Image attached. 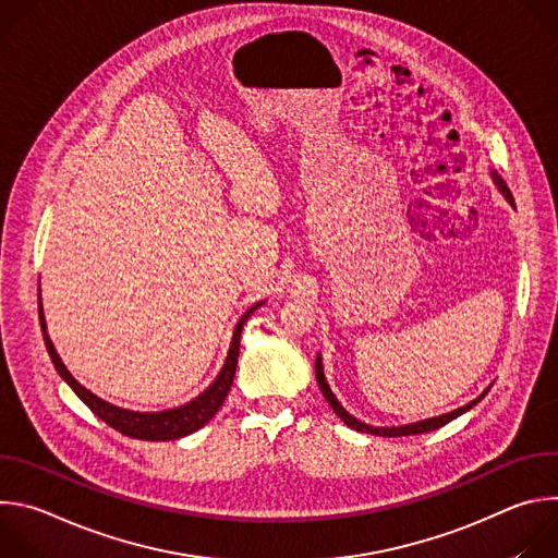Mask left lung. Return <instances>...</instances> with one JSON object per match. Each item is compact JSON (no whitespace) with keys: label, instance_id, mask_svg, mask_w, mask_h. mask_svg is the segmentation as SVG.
I'll use <instances>...</instances> for the list:
<instances>
[{"label":"left lung","instance_id":"obj_1","mask_svg":"<svg viewBox=\"0 0 558 558\" xmlns=\"http://www.w3.org/2000/svg\"><path fill=\"white\" fill-rule=\"evenodd\" d=\"M493 177H495V181H497V185H499V190H501V194L508 198V203L510 205H514V201H512V194H510V190H508V185H506V181L497 174V172H493ZM315 379H317V386H320V390H323V395H325V400L329 402V407L333 409V413L349 426V428H353V430H357V433H371V435H379V437H407V435H422V433H430V430H437V428H441V426H446L448 422H452L454 417H459V415H463L465 411H470L476 402H482L484 400V395L490 390V388H486L484 390V395L482 397H476V400H472L470 404H465V407H461V409H457V411H452V413H446V415H439V417H433V420H424V422H417V424H409V426H397V428H373V426H366V424H362L360 420H355L353 415H349L344 409H342V404L336 400V395L331 392V388H329V384H327V379H325V371H323V362H320V355L315 357Z\"/></svg>","mask_w":558,"mask_h":558}]
</instances>
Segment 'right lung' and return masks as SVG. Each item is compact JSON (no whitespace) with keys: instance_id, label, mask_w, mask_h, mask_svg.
<instances>
[{"instance_id":"right-lung-1","label":"right lung","mask_w":558,"mask_h":558,"mask_svg":"<svg viewBox=\"0 0 558 558\" xmlns=\"http://www.w3.org/2000/svg\"><path fill=\"white\" fill-rule=\"evenodd\" d=\"M263 302L254 304L243 317L241 323L235 325L233 331V340L225 360V366L220 371V375L214 379V384L198 395L196 400H192L185 407L172 409V411H163V413H134V411H125V409H117L104 400H99L97 395H93L88 388H84L78 384L70 371L63 366L61 357L57 355L48 331H46V320H44V311H41V298H39V325H41V333H44V342L48 349V355L57 368V373L61 375V379L76 392L78 400H82L99 420H104L110 428L119 430L125 437L132 439H145V441H172V439H181L198 428H203L222 407L225 397L231 388L233 375H235V366H238V353H241V333H243V325L250 320V315L260 306Z\"/></svg>"}]
</instances>
